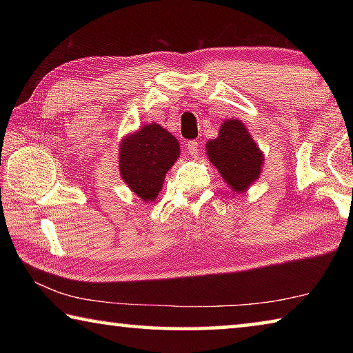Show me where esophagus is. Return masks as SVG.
<instances>
[{
    "label": "esophagus",
    "mask_w": 353,
    "mask_h": 353,
    "mask_svg": "<svg viewBox=\"0 0 353 353\" xmlns=\"http://www.w3.org/2000/svg\"><path fill=\"white\" fill-rule=\"evenodd\" d=\"M187 152L191 155V157H196L198 155V141H188L187 145Z\"/></svg>",
    "instance_id": "34e87169"
}]
</instances>
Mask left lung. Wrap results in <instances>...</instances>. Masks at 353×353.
I'll return each instance as SVG.
<instances>
[{"mask_svg": "<svg viewBox=\"0 0 353 353\" xmlns=\"http://www.w3.org/2000/svg\"><path fill=\"white\" fill-rule=\"evenodd\" d=\"M205 151L235 193L246 191L260 176L263 152L240 119H225L216 139L207 141Z\"/></svg>", "mask_w": 353, "mask_h": 353, "instance_id": "left-lung-1", "label": "left lung"}]
</instances>
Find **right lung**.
Segmentation results:
<instances>
[{
    "instance_id": "obj_1",
    "label": "right lung",
    "mask_w": 353,
    "mask_h": 353,
    "mask_svg": "<svg viewBox=\"0 0 353 353\" xmlns=\"http://www.w3.org/2000/svg\"><path fill=\"white\" fill-rule=\"evenodd\" d=\"M179 154L176 137L157 123L146 124L119 145V174L140 199L155 201Z\"/></svg>"
}]
</instances>
